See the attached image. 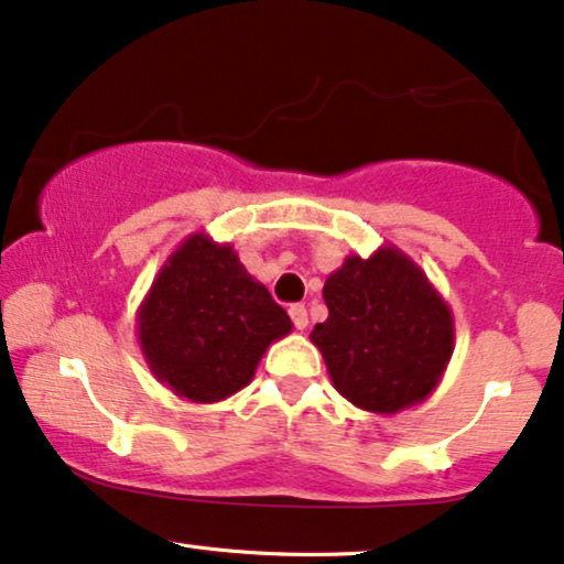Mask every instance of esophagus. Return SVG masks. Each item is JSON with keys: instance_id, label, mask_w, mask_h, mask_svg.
I'll list each match as a JSON object with an SVG mask.
<instances>
[{"instance_id": "obj_1", "label": "esophagus", "mask_w": 564, "mask_h": 564, "mask_svg": "<svg viewBox=\"0 0 564 564\" xmlns=\"http://www.w3.org/2000/svg\"><path fill=\"white\" fill-rule=\"evenodd\" d=\"M290 318H293L295 329H305L308 326V311H305V305H290Z\"/></svg>"}]
</instances>
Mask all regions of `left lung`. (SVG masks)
I'll return each mask as SVG.
<instances>
[{"instance_id": "1", "label": "left lung", "mask_w": 564, "mask_h": 564, "mask_svg": "<svg viewBox=\"0 0 564 564\" xmlns=\"http://www.w3.org/2000/svg\"><path fill=\"white\" fill-rule=\"evenodd\" d=\"M311 332L332 384L368 413L394 415L434 392L455 350V318L426 271L398 246L350 253L324 282Z\"/></svg>"}]
</instances>
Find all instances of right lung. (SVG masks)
I'll list each match as a JSON object with an SVG mask.
<instances>
[{
    "label": "right lung",
    "instance_id": "right-lung-1",
    "mask_svg": "<svg viewBox=\"0 0 564 564\" xmlns=\"http://www.w3.org/2000/svg\"><path fill=\"white\" fill-rule=\"evenodd\" d=\"M135 332L156 381L180 400L208 405L248 387L263 352L293 332V322L229 242L193 232L151 282Z\"/></svg>",
    "mask_w": 564,
    "mask_h": 564
}]
</instances>
